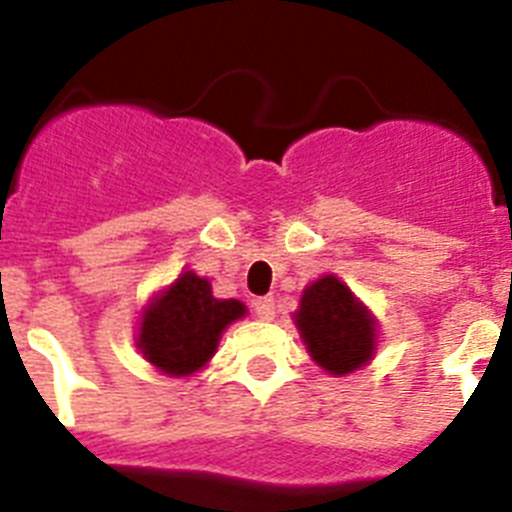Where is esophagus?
<instances>
[{
	"mask_svg": "<svg viewBox=\"0 0 512 512\" xmlns=\"http://www.w3.org/2000/svg\"><path fill=\"white\" fill-rule=\"evenodd\" d=\"M253 312L261 320H274V300L271 297H259V300L253 302Z\"/></svg>",
	"mask_w": 512,
	"mask_h": 512,
	"instance_id": "esophagus-1",
	"label": "esophagus"
}]
</instances>
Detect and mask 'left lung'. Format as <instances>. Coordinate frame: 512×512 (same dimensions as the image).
Listing matches in <instances>:
<instances>
[{"label":"left lung","instance_id":"obj_1","mask_svg":"<svg viewBox=\"0 0 512 512\" xmlns=\"http://www.w3.org/2000/svg\"><path fill=\"white\" fill-rule=\"evenodd\" d=\"M307 351L328 374H351L369 364L377 346V323L338 277L312 282L295 312Z\"/></svg>","mask_w":512,"mask_h":512}]
</instances>
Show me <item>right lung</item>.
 Wrapping results in <instances>:
<instances>
[{
  "mask_svg": "<svg viewBox=\"0 0 512 512\" xmlns=\"http://www.w3.org/2000/svg\"><path fill=\"white\" fill-rule=\"evenodd\" d=\"M243 315V302L217 300L207 279L184 271L143 312L140 354L164 374L187 377L215 356L223 330Z\"/></svg>",
  "mask_w": 512,
  "mask_h": 512,
  "instance_id": "right-lung-1",
  "label": "right lung"
}]
</instances>
